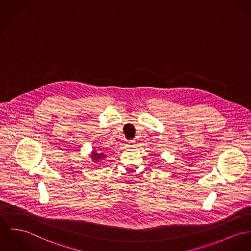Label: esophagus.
<instances>
[{"label":"esophagus","instance_id":"obj_1","mask_svg":"<svg viewBox=\"0 0 251 251\" xmlns=\"http://www.w3.org/2000/svg\"><path fill=\"white\" fill-rule=\"evenodd\" d=\"M127 145H128V147H130V148H134L135 147V141H129L128 143H127Z\"/></svg>","mask_w":251,"mask_h":251}]
</instances>
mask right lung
I'll list each match as a JSON object with an SVG mask.
<instances>
[{
  "mask_svg": "<svg viewBox=\"0 0 251 251\" xmlns=\"http://www.w3.org/2000/svg\"><path fill=\"white\" fill-rule=\"evenodd\" d=\"M90 156L92 157L94 162H99V161H102L103 159H105L107 155H106V154H103V153H98L96 150H94Z\"/></svg>",
  "mask_w": 251,
  "mask_h": 251,
  "instance_id": "obj_1",
  "label": "right lung"
}]
</instances>
